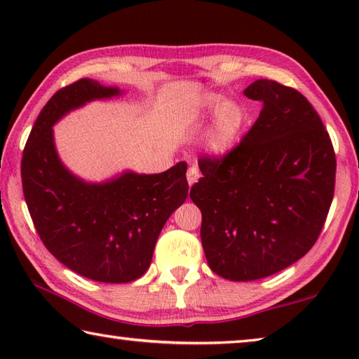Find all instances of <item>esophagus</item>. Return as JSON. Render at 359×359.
<instances>
[{
	"label": "esophagus",
	"instance_id": "obj_1",
	"mask_svg": "<svg viewBox=\"0 0 359 359\" xmlns=\"http://www.w3.org/2000/svg\"><path fill=\"white\" fill-rule=\"evenodd\" d=\"M199 177H201V174H199V171L196 168H190L188 169V172H187V180H188V185L190 187H193L194 184H196V182L199 180Z\"/></svg>",
	"mask_w": 359,
	"mask_h": 359
}]
</instances>
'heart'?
I'll return each instance as SVG.
<instances>
[{
    "mask_svg": "<svg viewBox=\"0 0 359 359\" xmlns=\"http://www.w3.org/2000/svg\"><path fill=\"white\" fill-rule=\"evenodd\" d=\"M215 112L210 128L204 136L203 147L210 156H224L236 147L245 123V112L238 102L224 101L218 93H204L187 115L188 123L198 125Z\"/></svg>",
    "mask_w": 359,
    "mask_h": 359,
    "instance_id": "heart-1",
    "label": "heart"
}]
</instances>
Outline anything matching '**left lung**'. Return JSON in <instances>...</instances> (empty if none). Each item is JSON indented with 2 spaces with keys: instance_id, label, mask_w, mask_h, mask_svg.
Returning <instances> with one entry per match:
<instances>
[{
  "instance_id": "obj_1",
  "label": "left lung",
  "mask_w": 359,
  "mask_h": 359,
  "mask_svg": "<svg viewBox=\"0 0 359 359\" xmlns=\"http://www.w3.org/2000/svg\"><path fill=\"white\" fill-rule=\"evenodd\" d=\"M244 95L263 102L258 120L228 155L199 160L190 191L209 267L233 282L276 274L311 250L336 184L332 142L306 96L267 79Z\"/></svg>"
}]
</instances>
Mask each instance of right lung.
<instances>
[{"label": "right lung", "instance_id": "right-lung-1", "mask_svg": "<svg viewBox=\"0 0 359 359\" xmlns=\"http://www.w3.org/2000/svg\"><path fill=\"white\" fill-rule=\"evenodd\" d=\"M120 93L92 79L58 90L34 121L22 158L23 194L47 250L79 276L104 283L145 274L163 226L188 196L185 161L160 174L125 171L85 182L60 160L53 125L90 101Z\"/></svg>", "mask_w": 359, "mask_h": 359}]
</instances>
